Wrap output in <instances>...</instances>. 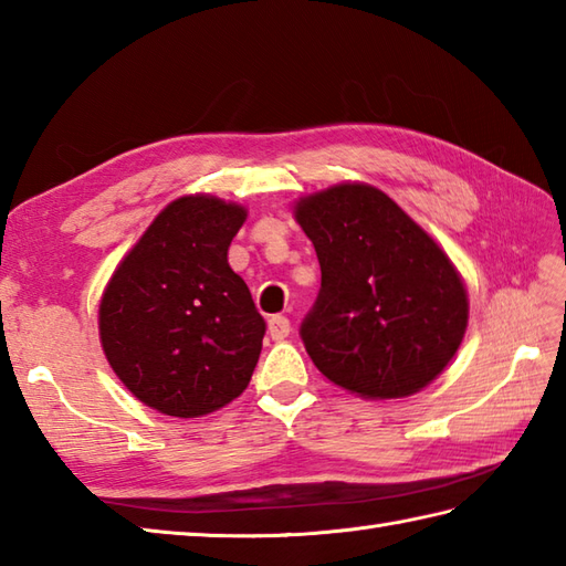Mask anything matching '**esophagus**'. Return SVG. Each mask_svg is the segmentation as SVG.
I'll return each instance as SVG.
<instances>
[{"instance_id": "obj_1", "label": "esophagus", "mask_w": 566, "mask_h": 566, "mask_svg": "<svg viewBox=\"0 0 566 566\" xmlns=\"http://www.w3.org/2000/svg\"><path fill=\"white\" fill-rule=\"evenodd\" d=\"M268 331L272 335V340H284L286 335H290V331H292V323H290V318H286V316H272L268 321Z\"/></svg>"}]
</instances>
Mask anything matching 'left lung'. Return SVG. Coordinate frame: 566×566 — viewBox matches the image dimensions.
Instances as JSON below:
<instances>
[{"label": "left lung", "mask_w": 566, "mask_h": 566, "mask_svg": "<svg viewBox=\"0 0 566 566\" xmlns=\"http://www.w3.org/2000/svg\"><path fill=\"white\" fill-rule=\"evenodd\" d=\"M321 292L302 323L314 365L363 399H403L460 350L469 298L436 240L381 189L340 182L294 201Z\"/></svg>", "instance_id": "obj_1"}]
</instances>
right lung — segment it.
Wrapping results in <instances>:
<instances>
[{
  "mask_svg": "<svg viewBox=\"0 0 566 566\" xmlns=\"http://www.w3.org/2000/svg\"><path fill=\"white\" fill-rule=\"evenodd\" d=\"M248 209L187 195L155 216L99 302V340L138 401L172 418L219 411L245 391L264 321L228 248Z\"/></svg>",
  "mask_w": 566,
  "mask_h": 566,
  "instance_id": "right-lung-1",
  "label": "right lung"
}]
</instances>
